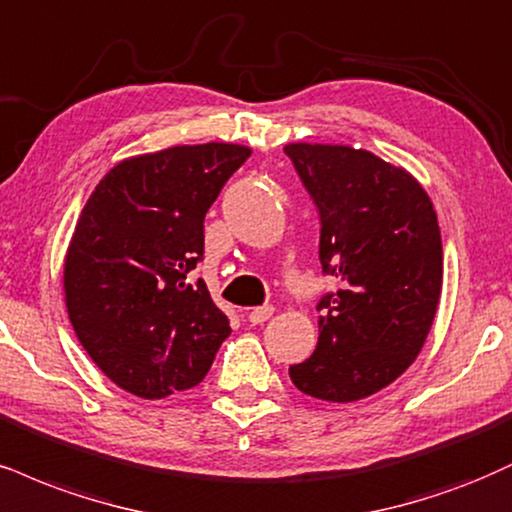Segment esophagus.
<instances>
[{
  "mask_svg": "<svg viewBox=\"0 0 512 512\" xmlns=\"http://www.w3.org/2000/svg\"><path fill=\"white\" fill-rule=\"evenodd\" d=\"M272 315H274V307L262 305V307H252V310L248 312V319L252 324H264Z\"/></svg>",
  "mask_w": 512,
  "mask_h": 512,
  "instance_id": "1",
  "label": "esophagus"
}]
</instances>
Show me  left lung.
Returning a JSON list of instances; mask_svg holds the SVG:
<instances>
[{
	"mask_svg": "<svg viewBox=\"0 0 512 512\" xmlns=\"http://www.w3.org/2000/svg\"><path fill=\"white\" fill-rule=\"evenodd\" d=\"M315 202L319 262L336 293L319 300L315 353L288 369L307 396L353 403L396 381L427 341L441 298V231L408 171L348 145L283 147Z\"/></svg>",
	"mask_w": 512,
	"mask_h": 512,
	"instance_id": "1",
	"label": "left lung"
}]
</instances>
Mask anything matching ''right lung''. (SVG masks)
<instances>
[{"mask_svg": "<svg viewBox=\"0 0 512 512\" xmlns=\"http://www.w3.org/2000/svg\"><path fill=\"white\" fill-rule=\"evenodd\" d=\"M250 152L205 143L123 159L85 202L64 260L66 310L123 391L155 400L193 389L229 338V319L190 272L207 209Z\"/></svg>", "mask_w": 512, "mask_h": 512, "instance_id": "right-lung-1", "label": "right lung"}]
</instances>
